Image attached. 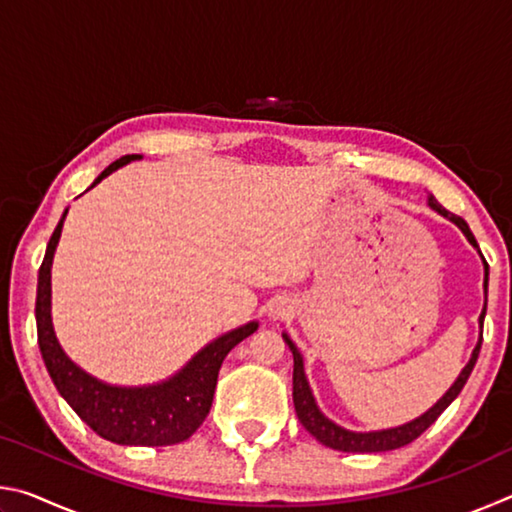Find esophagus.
<instances>
[{"label": "esophagus", "mask_w": 512, "mask_h": 512, "mask_svg": "<svg viewBox=\"0 0 512 512\" xmlns=\"http://www.w3.org/2000/svg\"><path fill=\"white\" fill-rule=\"evenodd\" d=\"M282 311H284V309H282L280 305H275V307L271 309V314H273V316H282Z\"/></svg>", "instance_id": "obj_1"}]
</instances>
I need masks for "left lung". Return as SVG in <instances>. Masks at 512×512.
I'll use <instances>...</instances> for the list:
<instances>
[{
	"label": "left lung",
	"mask_w": 512,
	"mask_h": 512,
	"mask_svg": "<svg viewBox=\"0 0 512 512\" xmlns=\"http://www.w3.org/2000/svg\"><path fill=\"white\" fill-rule=\"evenodd\" d=\"M429 207L431 210H436L438 214H443L445 219H449L452 223H456L458 228H461L463 235L467 237V241L479 250V244H476V239L472 235L470 225H467L461 216H456L452 212H447L443 205H440L436 198L429 196ZM481 255V250H479ZM485 264V262H483ZM483 287H485V305L483 311L479 316V323L483 329V318H485V307H488V264H485V280H483ZM282 339L287 341L289 350L293 352V404H296V413H298V420L302 422V427H305L311 436H314L318 443H323L325 447H332V449H339V452H357V454H368V452H388V449H397V447H404L413 443L415 438L420 436V433L427 431L433 422L438 420V415L443 413L449 404H452L458 393L463 391L467 377L472 375L474 370V363L479 359V350H481V341H483V332L479 336V343H476V348L472 352L470 361H467V366L461 370V375L452 384V388L440 397V400L431 406L427 413H422L420 418H415L411 422L402 424V427H393V429H381V431H368V433H359V431H350V429H343L339 424H334L329 418H325L320 409L316 406L314 395H311V388H309V381L305 377V366H302V354L298 352L296 343H293L287 334H282Z\"/></svg>",
	"instance_id": "8db88e82"
}]
</instances>
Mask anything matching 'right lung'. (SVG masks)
I'll use <instances>...</instances> for the list:
<instances>
[{
	"mask_svg": "<svg viewBox=\"0 0 512 512\" xmlns=\"http://www.w3.org/2000/svg\"><path fill=\"white\" fill-rule=\"evenodd\" d=\"M131 160H140V155H124L115 160L99 173V178L90 187L99 185L103 178ZM65 216L67 210L60 216L54 235L49 239L38 273V345L51 381L67 404L79 413V418L110 443L135 447H167L183 443L201 427L210 413L223 359L237 343L255 332L257 323L253 320V323L219 336L210 345H205L183 370L160 384L110 386L106 381L88 375L60 348L54 325H51V262H54Z\"/></svg>",
	"mask_w": 512,
	"mask_h": 512,
	"instance_id": "add662e5",
	"label": "right lung"
}]
</instances>
